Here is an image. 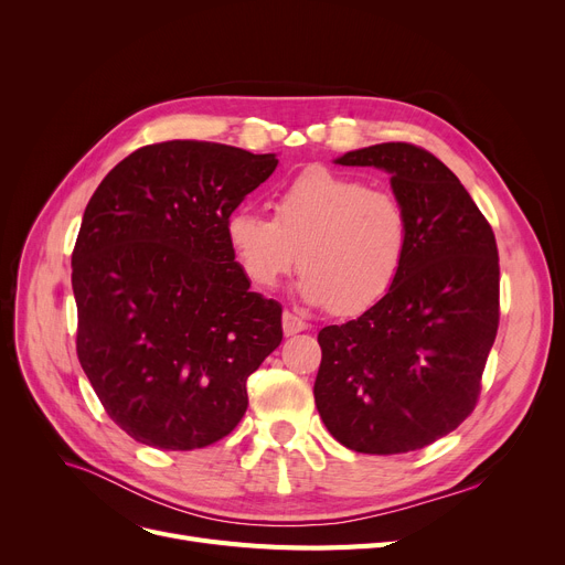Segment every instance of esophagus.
Masks as SVG:
<instances>
[{"instance_id": "34e87169", "label": "esophagus", "mask_w": 565, "mask_h": 565, "mask_svg": "<svg viewBox=\"0 0 565 565\" xmlns=\"http://www.w3.org/2000/svg\"><path fill=\"white\" fill-rule=\"evenodd\" d=\"M281 324H284V334L286 337H292V334H300V332L309 330V322H305L302 318H298V316L290 313V311H284Z\"/></svg>"}]
</instances>
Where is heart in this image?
Segmentation results:
<instances>
[{
	"mask_svg": "<svg viewBox=\"0 0 565 565\" xmlns=\"http://www.w3.org/2000/svg\"><path fill=\"white\" fill-rule=\"evenodd\" d=\"M226 243L256 290H275L295 265L309 305L354 316L375 307L401 279L412 245L405 205L328 167H309L275 194L273 220L241 207Z\"/></svg>",
	"mask_w": 565,
	"mask_h": 565,
	"instance_id": "heart-1",
	"label": "heart"
}]
</instances>
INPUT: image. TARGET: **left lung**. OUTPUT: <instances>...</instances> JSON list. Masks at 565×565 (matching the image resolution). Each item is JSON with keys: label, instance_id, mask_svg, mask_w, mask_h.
Returning <instances> with one entry per match:
<instances>
[{"label": "left lung", "instance_id": "left-lung-1", "mask_svg": "<svg viewBox=\"0 0 565 565\" xmlns=\"http://www.w3.org/2000/svg\"><path fill=\"white\" fill-rule=\"evenodd\" d=\"M337 162L392 173L412 245L375 307L318 332L316 407L352 451H417L477 407L499 328L497 241L458 175L422 146L375 143Z\"/></svg>", "mask_w": 565, "mask_h": 565}]
</instances>
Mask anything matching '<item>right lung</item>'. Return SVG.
<instances>
[{"mask_svg":"<svg viewBox=\"0 0 565 565\" xmlns=\"http://www.w3.org/2000/svg\"><path fill=\"white\" fill-rule=\"evenodd\" d=\"M277 162L226 143H148L86 205L77 360L107 417L146 447L226 437L247 412V377L281 343V305L249 290L226 243L228 215Z\"/></svg>","mask_w":565,"mask_h":565,"instance_id":"obj_1","label":"right lung"}]
</instances>
